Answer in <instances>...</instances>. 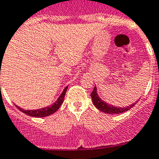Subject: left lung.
<instances>
[{
	"mask_svg": "<svg viewBox=\"0 0 159 159\" xmlns=\"http://www.w3.org/2000/svg\"><path fill=\"white\" fill-rule=\"evenodd\" d=\"M91 98H92V102H93V105H94L97 109H98L99 110L106 113V114H121V113L125 112V111H127L129 109L132 108L133 106H134V105L138 102H135L134 104H131L130 106H126V107H117V106L110 105L99 98L96 86L93 89V92L91 93Z\"/></svg>",
	"mask_w": 159,
	"mask_h": 159,
	"instance_id": "left-lung-1",
	"label": "left lung"
}]
</instances>
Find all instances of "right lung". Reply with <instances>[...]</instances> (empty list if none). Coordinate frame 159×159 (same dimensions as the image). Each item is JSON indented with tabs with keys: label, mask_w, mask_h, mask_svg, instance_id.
<instances>
[{
	"label": "right lung",
	"mask_w": 159,
	"mask_h": 159,
	"mask_svg": "<svg viewBox=\"0 0 159 159\" xmlns=\"http://www.w3.org/2000/svg\"><path fill=\"white\" fill-rule=\"evenodd\" d=\"M1 74V73H0ZM68 89V86H66L64 89V90L62 91L61 94L59 96V98H57V100L53 103V105H51L50 106H47V107H44V108L38 109V110H23L20 107L16 106V108L18 109L19 110H20L22 113L27 114L29 116H32V117H35V118H43V117H47V116L51 115L52 114L55 113L57 110L60 108L61 105L63 103V101H64L65 95H66V91Z\"/></svg>",
	"instance_id": "right-lung-1"
}]
</instances>
